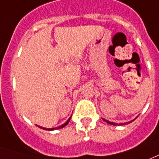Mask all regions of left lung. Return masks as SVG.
I'll return each mask as SVG.
<instances>
[{"mask_svg":"<svg viewBox=\"0 0 159 159\" xmlns=\"http://www.w3.org/2000/svg\"><path fill=\"white\" fill-rule=\"evenodd\" d=\"M103 120H104V121H106L107 123H108V124H111V125H115L114 122L108 121V120H104V119H103ZM132 121H133V120H132ZM132 121H131V122H132ZM128 123H130V122H126V123H120V124H119V125H120V126H123V125H126V124H128Z\"/></svg>","mask_w":159,"mask_h":159,"instance_id":"1","label":"left lung"}]
</instances>
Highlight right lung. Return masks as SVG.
<instances>
[{
  "label": "right lung",
  "mask_w": 159,
  "mask_h": 159,
  "mask_svg": "<svg viewBox=\"0 0 159 159\" xmlns=\"http://www.w3.org/2000/svg\"><path fill=\"white\" fill-rule=\"evenodd\" d=\"M70 120V118L67 121L65 122L64 124H63V125H61L60 126H57V127H56V128H45V127H42V126H39L40 128H42V129H45V130H48V131H52V130H55V129H59V128H62V127H64V126H65L67 124L69 123V121Z\"/></svg>",
  "instance_id": "add662e5"
}]
</instances>
